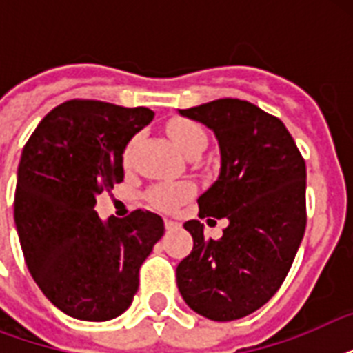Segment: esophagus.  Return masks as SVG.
Returning <instances> with one entry per match:
<instances>
[{"label": "esophagus", "mask_w": 353, "mask_h": 353, "mask_svg": "<svg viewBox=\"0 0 353 353\" xmlns=\"http://www.w3.org/2000/svg\"><path fill=\"white\" fill-rule=\"evenodd\" d=\"M177 225H179V223H177V221L170 220V218H165V227H166V231H174V229H176Z\"/></svg>", "instance_id": "esophagus-1"}]
</instances>
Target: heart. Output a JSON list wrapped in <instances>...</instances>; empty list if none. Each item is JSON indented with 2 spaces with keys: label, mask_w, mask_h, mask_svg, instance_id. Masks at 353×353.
Segmentation results:
<instances>
[{
  "label": "heart",
  "mask_w": 353,
  "mask_h": 353,
  "mask_svg": "<svg viewBox=\"0 0 353 353\" xmlns=\"http://www.w3.org/2000/svg\"><path fill=\"white\" fill-rule=\"evenodd\" d=\"M166 132L174 141V144L185 155H188L194 150H205V146H207V133L198 122L176 119L166 126ZM187 192L188 188L183 187V185H163V187L154 188L148 194V201L161 210H172L181 203Z\"/></svg>",
  "instance_id": "1"
}]
</instances>
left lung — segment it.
Here are the masks:
<instances>
[{
	"instance_id": "8db88e82",
	"label": "left lung",
	"mask_w": 353,
	"mask_h": 353,
	"mask_svg": "<svg viewBox=\"0 0 353 353\" xmlns=\"http://www.w3.org/2000/svg\"><path fill=\"white\" fill-rule=\"evenodd\" d=\"M212 130L220 176L198 198L199 218H225L220 240L185 223L194 247L176 269L188 307L227 323L256 312L279 291L306 229V165L280 119L240 99L179 110Z\"/></svg>"
}]
</instances>
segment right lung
<instances>
[{
    "label": "right lung",
    "instance_id": "1",
    "mask_svg": "<svg viewBox=\"0 0 353 353\" xmlns=\"http://www.w3.org/2000/svg\"><path fill=\"white\" fill-rule=\"evenodd\" d=\"M148 108L69 101L49 112L25 144L14 223L41 293L69 317L104 323L130 307L139 268L165 234L163 218L95 212L97 196L124 179L122 154L148 126Z\"/></svg>",
    "mask_w": 353,
    "mask_h": 353
}]
</instances>
